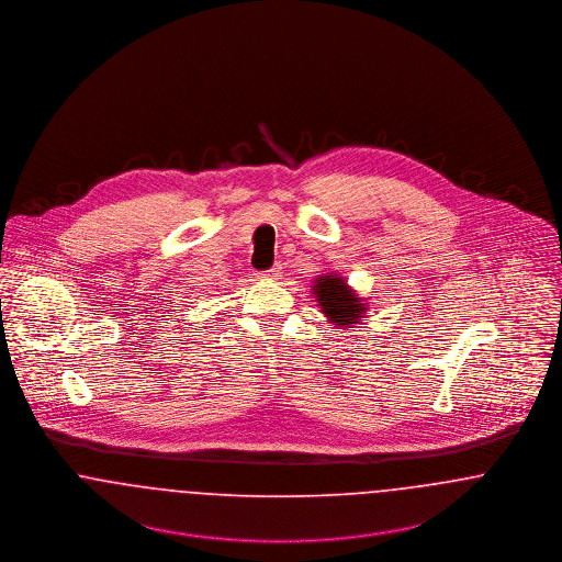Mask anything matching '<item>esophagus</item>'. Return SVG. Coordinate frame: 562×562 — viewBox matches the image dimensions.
I'll return each mask as SVG.
<instances>
[{
	"instance_id": "1",
	"label": "esophagus",
	"mask_w": 562,
	"mask_h": 562,
	"mask_svg": "<svg viewBox=\"0 0 562 562\" xmlns=\"http://www.w3.org/2000/svg\"><path fill=\"white\" fill-rule=\"evenodd\" d=\"M278 276H280V269L278 268L268 269V271H263V273H261V278H263V280H278Z\"/></svg>"
}]
</instances>
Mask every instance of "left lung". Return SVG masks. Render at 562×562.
I'll return each instance as SVG.
<instances>
[{
    "label": "left lung",
    "mask_w": 562,
    "mask_h": 562,
    "mask_svg": "<svg viewBox=\"0 0 562 562\" xmlns=\"http://www.w3.org/2000/svg\"><path fill=\"white\" fill-rule=\"evenodd\" d=\"M316 296L321 303L322 312L339 326L351 328L367 312L362 299L349 289L341 278L322 276L316 282Z\"/></svg>",
    "instance_id": "8db88e82"
}]
</instances>
